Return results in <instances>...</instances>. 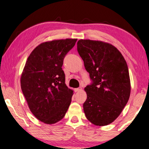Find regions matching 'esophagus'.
<instances>
[{"mask_svg": "<svg viewBox=\"0 0 149 149\" xmlns=\"http://www.w3.org/2000/svg\"><path fill=\"white\" fill-rule=\"evenodd\" d=\"M81 90H82V89L81 87H79V88H77V89H74V91L75 92H78V91H80Z\"/></svg>", "mask_w": 149, "mask_h": 149, "instance_id": "obj_1", "label": "esophagus"}]
</instances>
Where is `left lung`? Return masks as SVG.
Segmentation results:
<instances>
[{
	"label": "left lung",
	"mask_w": 149,
	"mask_h": 149,
	"mask_svg": "<svg viewBox=\"0 0 149 149\" xmlns=\"http://www.w3.org/2000/svg\"><path fill=\"white\" fill-rule=\"evenodd\" d=\"M77 51L92 81L85 88L86 118L96 126H106L120 116L130 97L128 65L120 52L108 43L80 40Z\"/></svg>",
	"instance_id": "left-lung-1"
}]
</instances>
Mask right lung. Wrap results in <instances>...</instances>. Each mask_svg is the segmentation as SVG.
I'll return each mask as SVG.
<instances>
[{
    "label": "right lung",
    "mask_w": 149,
    "mask_h": 149,
    "mask_svg": "<svg viewBox=\"0 0 149 149\" xmlns=\"http://www.w3.org/2000/svg\"><path fill=\"white\" fill-rule=\"evenodd\" d=\"M77 39L53 40L40 44L31 52L21 77V87L30 111L47 124L64 117L73 91L65 83L62 66L65 56Z\"/></svg>",
    "instance_id": "add662e5"
}]
</instances>
